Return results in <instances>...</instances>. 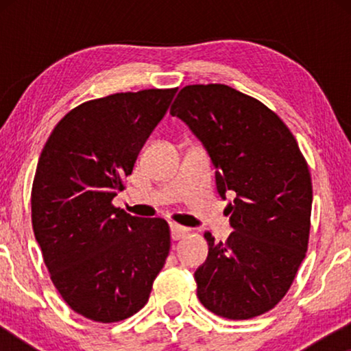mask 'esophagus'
I'll return each instance as SVG.
<instances>
[{
    "mask_svg": "<svg viewBox=\"0 0 351 351\" xmlns=\"http://www.w3.org/2000/svg\"><path fill=\"white\" fill-rule=\"evenodd\" d=\"M186 234H189V228L182 227V225H177V223H171V238L174 239V241H179V239L185 238Z\"/></svg>",
    "mask_w": 351,
    "mask_h": 351,
    "instance_id": "34e87169",
    "label": "esophagus"
}]
</instances>
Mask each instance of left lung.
Wrapping results in <instances>:
<instances>
[{"mask_svg":"<svg viewBox=\"0 0 351 351\" xmlns=\"http://www.w3.org/2000/svg\"><path fill=\"white\" fill-rule=\"evenodd\" d=\"M171 114L199 138L213 161L234 232L204 233L209 252L195 271L198 299L213 313L249 319L271 310L294 281L310 237L311 177L295 137L257 99L225 84H191Z\"/></svg>","mask_w":351,"mask_h":351,"instance_id":"left-lung-1","label":"left lung"}]
</instances>
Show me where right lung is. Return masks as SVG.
<instances>
[{
  "mask_svg": "<svg viewBox=\"0 0 351 351\" xmlns=\"http://www.w3.org/2000/svg\"><path fill=\"white\" fill-rule=\"evenodd\" d=\"M176 93L145 89L81 104L57 123L41 152L33 232L56 289L88 319L117 323L137 313L165 267L166 220L134 217L112 199Z\"/></svg>",
  "mask_w": 351,
  "mask_h": 351,
  "instance_id": "right-lung-1",
  "label": "right lung"
}]
</instances>
